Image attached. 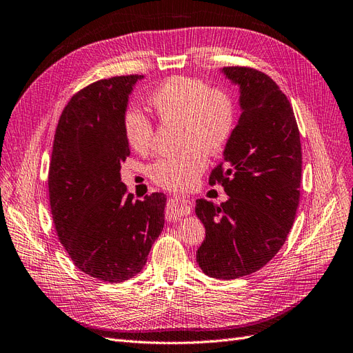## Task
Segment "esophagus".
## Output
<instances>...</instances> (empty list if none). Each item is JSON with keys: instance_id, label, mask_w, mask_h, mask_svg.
I'll list each match as a JSON object with an SVG mask.
<instances>
[{"instance_id": "1", "label": "esophagus", "mask_w": 353, "mask_h": 353, "mask_svg": "<svg viewBox=\"0 0 353 353\" xmlns=\"http://www.w3.org/2000/svg\"><path fill=\"white\" fill-rule=\"evenodd\" d=\"M194 208V203L190 199H186L183 196H177V198H171L168 201V210H167V216L168 219H179L182 216L190 214V211Z\"/></svg>"}]
</instances>
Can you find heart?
<instances>
[{
    "instance_id": "obj_1",
    "label": "heart",
    "mask_w": 353,
    "mask_h": 353,
    "mask_svg": "<svg viewBox=\"0 0 353 353\" xmlns=\"http://www.w3.org/2000/svg\"><path fill=\"white\" fill-rule=\"evenodd\" d=\"M149 105L161 119H177L180 145L185 149L158 159L149 168L157 183L183 188L203 173L208 154H217L229 142L236 123L232 97L225 90L210 88L189 77H171L149 97ZM128 145L145 154L154 143V124L142 110L128 108L123 118Z\"/></svg>"
}]
</instances>
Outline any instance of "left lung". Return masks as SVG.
<instances>
[{
    "mask_svg": "<svg viewBox=\"0 0 353 353\" xmlns=\"http://www.w3.org/2000/svg\"><path fill=\"white\" fill-rule=\"evenodd\" d=\"M220 72L239 90L241 115L210 176L229 199H196L205 228L196 261L211 278L235 279L263 268L285 243L300 199L301 145L293 108L274 79L241 66Z\"/></svg>",
    "mask_w": 353,
    "mask_h": 353,
    "instance_id": "1",
    "label": "left lung"
}]
</instances>
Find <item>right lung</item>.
Returning a JSON list of instances; mask_svg holds the SVG:
<instances>
[{
  "mask_svg": "<svg viewBox=\"0 0 353 353\" xmlns=\"http://www.w3.org/2000/svg\"><path fill=\"white\" fill-rule=\"evenodd\" d=\"M143 75L114 77L65 106L48 171L50 207L60 243L84 274L110 284L136 276L165 221L163 192L133 199L121 182L130 155L123 118Z\"/></svg>",
  "mask_w": 353,
  "mask_h": 353,
  "instance_id": "right-lung-1",
  "label": "right lung"
}]
</instances>
